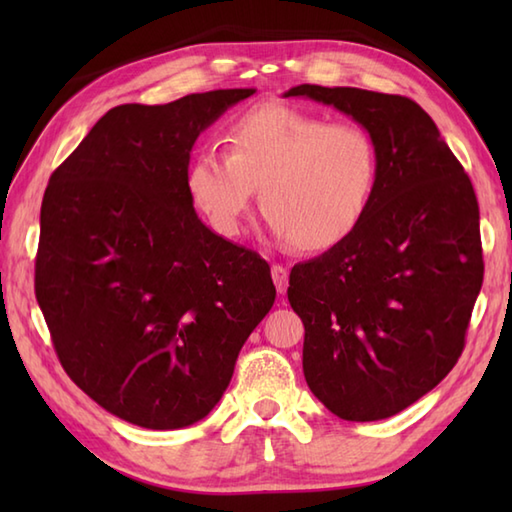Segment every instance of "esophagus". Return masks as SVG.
Returning a JSON list of instances; mask_svg holds the SVG:
<instances>
[{
  "mask_svg": "<svg viewBox=\"0 0 512 512\" xmlns=\"http://www.w3.org/2000/svg\"><path fill=\"white\" fill-rule=\"evenodd\" d=\"M270 273H273V281H275V286H277V292H279V295H284V292L288 290V270L284 266L275 264Z\"/></svg>",
  "mask_w": 512,
  "mask_h": 512,
  "instance_id": "1",
  "label": "esophagus"
}]
</instances>
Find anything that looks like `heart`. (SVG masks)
Segmentation results:
<instances>
[{
	"label": "heart",
	"instance_id": "obj_1",
	"mask_svg": "<svg viewBox=\"0 0 512 512\" xmlns=\"http://www.w3.org/2000/svg\"><path fill=\"white\" fill-rule=\"evenodd\" d=\"M228 154L204 147L187 169V189L217 233L237 235L259 187L275 233L303 253L350 239L378 184L374 136L354 123L268 103L228 127Z\"/></svg>",
	"mask_w": 512,
	"mask_h": 512
}]
</instances>
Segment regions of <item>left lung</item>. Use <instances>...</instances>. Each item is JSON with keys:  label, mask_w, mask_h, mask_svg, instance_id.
I'll return each mask as SVG.
<instances>
[{"label": "left lung", "mask_w": 512, "mask_h": 512, "mask_svg": "<svg viewBox=\"0 0 512 512\" xmlns=\"http://www.w3.org/2000/svg\"><path fill=\"white\" fill-rule=\"evenodd\" d=\"M306 96L374 136L378 184L358 231L290 270L303 376L334 416H396L447 376L464 350L484 279L471 178L422 107L398 94L303 83Z\"/></svg>", "instance_id": "8db88e82"}]
</instances>
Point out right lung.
I'll list each match as a JSON object with an SVG mask.
<instances>
[{"mask_svg":"<svg viewBox=\"0 0 512 512\" xmlns=\"http://www.w3.org/2000/svg\"><path fill=\"white\" fill-rule=\"evenodd\" d=\"M255 90L112 107L54 169L41 202L35 295L59 361L138 427L209 416L273 308L270 266L193 209V143Z\"/></svg>","mask_w":512,"mask_h":512,"instance_id":"obj_1","label":"right lung"}]
</instances>
